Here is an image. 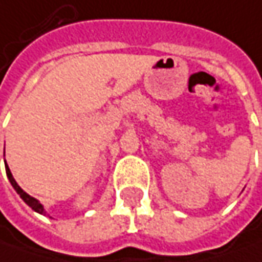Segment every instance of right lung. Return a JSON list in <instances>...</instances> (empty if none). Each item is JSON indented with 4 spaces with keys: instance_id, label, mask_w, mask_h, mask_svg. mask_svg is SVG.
<instances>
[{
    "instance_id": "obj_1",
    "label": "right lung",
    "mask_w": 262,
    "mask_h": 262,
    "mask_svg": "<svg viewBox=\"0 0 262 262\" xmlns=\"http://www.w3.org/2000/svg\"><path fill=\"white\" fill-rule=\"evenodd\" d=\"M5 172H7V176H8V179H10V182H11L12 185V188L17 191V193H18L19 196H21V199L26 202L27 205L30 206L31 209H34L35 212H38V213H41V215H46V211H44V206L37 201L35 198H33V196H30L27 192H24L21 188L18 186V183L15 182V179L12 178V173H11V170H10V168H8V165H7V162H5Z\"/></svg>"
}]
</instances>
